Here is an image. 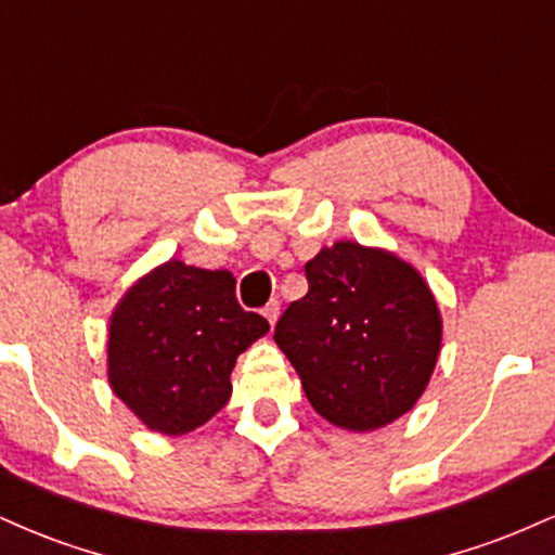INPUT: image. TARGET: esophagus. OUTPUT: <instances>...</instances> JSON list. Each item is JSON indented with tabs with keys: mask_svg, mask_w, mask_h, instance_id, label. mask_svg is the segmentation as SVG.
<instances>
[{
	"mask_svg": "<svg viewBox=\"0 0 555 555\" xmlns=\"http://www.w3.org/2000/svg\"><path fill=\"white\" fill-rule=\"evenodd\" d=\"M263 315H266V321L271 323V326H273V323H276V318H279V299H271V302L266 305Z\"/></svg>",
	"mask_w": 555,
	"mask_h": 555,
	"instance_id": "esophagus-1",
	"label": "esophagus"
}]
</instances>
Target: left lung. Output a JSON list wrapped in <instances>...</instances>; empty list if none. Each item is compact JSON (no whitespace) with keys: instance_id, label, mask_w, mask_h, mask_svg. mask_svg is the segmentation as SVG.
Listing matches in <instances>:
<instances>
[{"instance_id":"1","label":"left lung","mask_w":555,"mask_h":555,"mask_svg":"<svg viewBox=\"0 0 555 555\" xmlns=\"http://www.w3.org/2000/svg\"><path fill=\"white\" fill-rule=\"evenodd\" d=\"M308 295L273 328L313 410L344 430L384 428L410 412L441 349L428 284L386 250L336 242L305 263Z\"/></svg>"}]
</instances>
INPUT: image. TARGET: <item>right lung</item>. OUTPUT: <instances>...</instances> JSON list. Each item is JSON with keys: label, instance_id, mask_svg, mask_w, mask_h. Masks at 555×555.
Returning a JSON list of instances; mask_svg holds the SVG:
<instances>
[{"label": "right lung", "instance_id": "add662e5", "mask_svg": "<svg viewBox=\"0 0 555 555\" xmlns=\"http://www.w3.org/2000/svg\"><path fill=\"white\" fill-rule=\"evenodd\" d=\"M266 331L240 308L232 273L169 260L114 310L109 384L151 430L182 436L224 410L234 362Z\"/></svg>", "mask_w": 555, "mask_h": 555}]
</instances>
